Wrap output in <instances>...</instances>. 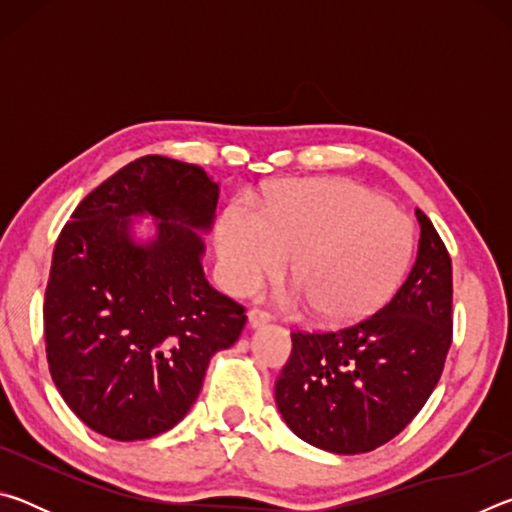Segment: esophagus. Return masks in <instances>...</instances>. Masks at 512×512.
Wrapping results in <instances>:
<instances>
[{
	"label": "esophagus",
	"mask_w": 512,
	"mask_h": 512,
	"mask_svg": "<svg viewBox=\"0 0 512 512\" xmlns=\"http://www.w3.org/2000/svg\"><path fill=\"white\" fill-rule=\"evenodd\" d=\"M268 320H271V314H268L266 309H259V307H253L248 311V325L250 327H262L266 325Z\"/></svg>",
	"instance_id": "obj_1"
}]
</instances>
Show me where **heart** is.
I'll return each instance as SVG.
<instances>
[{
	"label": "heart",
	"mask_w": 512,
	"mask_h": 512,
	"mask_svg": "<svg viewBox=\"0 0 512 512\" xmlns=\"http://www.w3.org/2000/svg\"><path fill=\"white\" fill-rule=\"evenodd\" d=\"M223 277L248 293L282 271L320 320L370 314L400 282L411 230L381 198L348 180H298L266 198L262 212L232 207L216 235Z\"/></svg>",
	"instance_id": "1"
}]
</instances>
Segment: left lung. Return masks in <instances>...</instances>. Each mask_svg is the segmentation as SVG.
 <instances>
[{"label": "left lung", "instance_id": "left-lung-1", "mask_svg": "<svg viewBox=\"0 0 512 512\" xmlns=\"http://www.w3.org/2000/svg\"><path fill=\"white\" fill-rule=\"evenodd\" d=\"M418 255L375 314L327 332H291L293 350L275 381L291 431L334 454H363L395 438L429 400L452 345V257L429 216Z\"/></svg>", "mask_w": 512, "mask_h": 512}]
</instances>
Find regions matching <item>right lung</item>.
Wrapping results in <instances>:
<instances>
[{"instance_id":"right-lung-1","label":"right lung","mask_w":512,"mask_h":512,"mask_svg":"<svg viewBox=\"0 0 512 512\" xmlns=\"http://www.w3.org/2000/svg\"><path fill=\"white\" fill-rule=\"evenodd\" d=\"M219 185L194 164L144 155L83 198L60 230L45 291L51 379L101 436L144 440L185 418L214 352L230 348L246 307L210 287L201 255ZM153 213L137 247L127 216Z\"/></svg>"}]
</instances>
